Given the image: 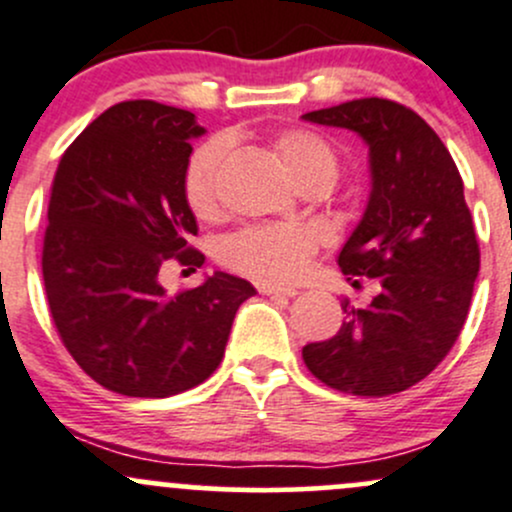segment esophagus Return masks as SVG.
Returning a JSON list of instances; mask_svg holds the SVG:
<instances>
[{"instance_id": "34e87169", "label": "esophagus", "mask_w": 512, "mask_h": 512, "mask_svg": "<svg viewBox=\"0 0 512 512\" xmlns=\"http://www.w3.org/2000/svg\"><path fill=\"white\" fill-rule=\"evenodd\" d=\"M260 294L265 297H297V289H289V287H274V284H260Z\"/></svg>"}]
</instances>
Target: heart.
I'll list each match as a JSON object with an SVG mask.
<instances>
[{
    "mask_svg": "<svg viewBox=\"0 0 512 512\" xmlns=\"http://www.w3.org/2000/svg\"><path fill=\"white\" fill-rule=\"evenodd\" d=\"M279 166L292 181L304 176L336 179V154L321 137L304 129L279 132L272 142ZM225 157L223 142H208L188 159L184 193L198 218H211L218 211V169ZM316 252V238L301 225H265L245 228L230 235L220 247V257L230 270L257 279L262 284H289L299 279Z\"/></svg>",
    "mask_w": 512,
    "mask_h": 512,
    "instance_id": "obj_1",
    "label": "heart"
}]
</instances>
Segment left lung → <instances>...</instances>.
I'll return each mask as SVG.
<instances>
[{
  "label": "left lung",
  "instance_id": "8db88e82",
  "mask_svg": "<svg viewBox=\"0 0 512 512\" xmlns=\"http://www.w3.org/2000/svg\"><path fill=\"white\" fill-rule=\"evenodd\" d=\"M301 120L351 129L368 147V206L338 267L380 287L365 309L346 299L336 336L301 355L333 390L395 395L437 368L469 314L481 252L464 181L437 132L400 102L351 100Z\"/></svg>",
  "mask_w": 512,
  "mask_h": 512
}]
</instances>
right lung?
Wrapping results in <instances>:
<instances>
[{"label": "right lung", "mask_w": 512, "mask_h": 512, "mask_svg": "<svg viewBox=\"0 0 512 512\" xmlns=\"http://www.w3.org/2000/svg\"><path fill=\"white\" fill-rule=\"evenodd\" d=\"M196 115L154 100L112 105L58 161L43 238V287L75 363L127 397H171L211 378L247 279L213 272L166 294L169 262L201 267L184 176Z\"/></svg>", "instance_id": "1"}]
</instances>
